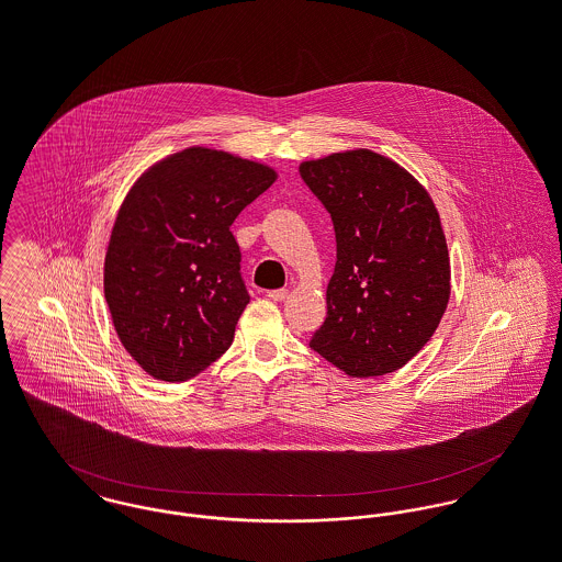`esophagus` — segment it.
Masks as SVG:
<instances>
[{
    "mask_svg": "<svg viewBox=\"0 0 562 562\" xmlns=\"http://www.w3.org/2000/svg\"><path fill=\"white\" fill-rule=\"evenodd\" d=\"M288 290H270V292H266V296L270 299V301H274V303H281V301H285L288 299Z\"/></svg>",
    "mask_w": 562,
    "mask_h": 562,
    "instance_id": "34e87169",
    "label": "esophagus"
}]
</instances>
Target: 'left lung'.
Returning a JSON list of instances; mask_svg holds the SVG:
<instances>
[{"mask_svg":"<svg viewBox=\"0 0 562 562\" xmlns=\"http://www.w3.org/2000/svg\"><path fill=\"white\" fill-rule=\"evenodd\" d=\"M301 177L328 210L337 241L326 321L310 346L352 379L401 370L450 301V255L430 194L370 149L303 161Z\"/></svg>","mask_w":562,"mask_h":562,"instance_id":"1","label":"left lung"}]
</instances>
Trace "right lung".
Instances as JSON below:
<instances>
[{"label": "right lung", "instance_id": "right-lung-1", "mask_svg": "<svg viewBox=\"0 0 562 562\" xmlns=\"http://www.w3.org/2000/svg\"><path fill=\"white\" fill-rule=\"evenodd\" d=\"M277 170L229 151L188 147L151 164L125 194L103 261V294L130 357L181 383L234 341L250 296L229 232Z\"/></svg>", "mask_w": 562, "mask_h": 562}]
</instances>
